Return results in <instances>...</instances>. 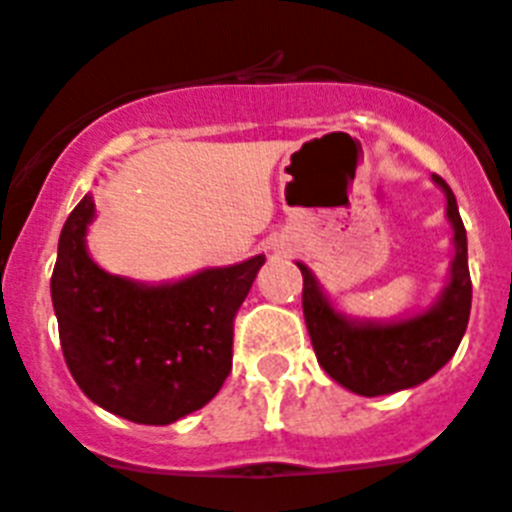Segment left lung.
Wrapping results in <instances>:
<instances>
[{
    "instance_id": "8db88e82",
    "label": "left lung",
    "mask_w": 512,
    "mask_h": 512,
    "mask_svg": "<svg viewBox=\"0 0 512 512\" xmlns=\"http://www.w3.org/2000/svg\"><path fill=\"white\" fill-rule=\"evenodd\" d=\"M433 184L446 194L454 259L449 282L431 307L397 320H366L338 310L305 264L302 271V312L312 348L330 379L361 397L392 395L431 379L456 354L472 310V279L467 264V230L451 187L441 176Z\"/></svg>"
}]
</instances>
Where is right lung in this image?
I'll return each mask as SVG.
<instances>
[{"instance_id":"right-lung-1","label":"right lung","mask_w":512,"mask_h":512,"mask_svg":"<svg viewBox=\"0 0 512 512\" xmlns=\"http://www.w3.org/2000/svg\"><path fill=\"white\" fill-rule=\"evenodd\" d=\"M94 197L74 207L51 277L63 359L79 390L140 425H169L205 408L233 361V320L266 256L146 284L89 256Z\"/></svg>"}]
</instances>
